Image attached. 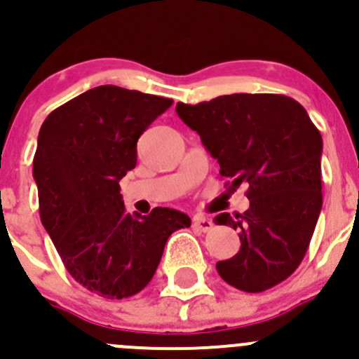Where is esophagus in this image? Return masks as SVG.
I'll use <instances>...</instances> for the list:
<instances>
[{
  "label": "esophagus",
  "instance_id": "esophagus-1",
  "mask_svg": "<svg viewBox=\"0 0 359 359\" xmlns=\"http://www.w3.org/2000/svg\"><path fill=\"white\" fill-rule=\"evenodd\" d=\"M194 226L197 230H201V232H209V230L212 229V222L209 218H205V216H194Z\"/></svg>",
  "mask_w": 359,
  "mask_h": 359
}]
</instances>
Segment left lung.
I'll return each mask as SVG.
<instances>
[{"label": "left lung", "mask_w": 359, "mask_h": 359, "mask_svg": "<svg viewBox=\"0 0 359 359\" xmlns=\"http://www.w3.org/2000/svg\"><path fill=\"white\" fill-rule=\"evenodd\" d=\"M219 164L230 190L246 184L250 209L222 212L241 250L216 264L225 283L260 293L288 279L307 253L323 205V140L300 102L281 94H230L176 104Z\"/></svg>", "instance_id": "left-lung-1"}]
</instances>
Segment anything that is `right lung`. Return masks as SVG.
Instances as JSON below:
<instances>
[{
  "mask_svg": "<svg viewBox=\"0 0 359 359\" xmlns=\"http://www.w3.org/2000/svg\"><path fill=\"white\" fill-rule=\"evenodd\" d=\"M172 99L116 85L90 88L45 118L33 176L40 218L71 278L104 299H127L154 278L184 212H126L118 181L136 168L141 134Z\"/></svg>",
  "mask_w": 359,
  "mask_h": 359,
  "instance_id": "add662e5",
  "label": "right lung"
}]
</instances>
